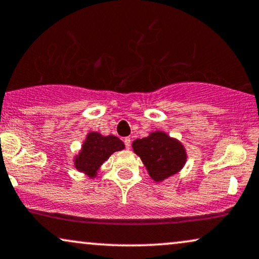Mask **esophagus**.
Wrapping results in <instances>:
<instances>
[{
  "mask_svg": "<svg viewBox=\"0 0 259 259\" xmlns=\"http://www.w3.org/2000/svg\"><path fill=\"white\" fill-rule=\"evenodd\" d=\"M124 145H125L127 149H129L130 146H132V139H130V137H125V139H124Z\"/></svg>",
  "mask_w": 259,
  "mask_h": 259,
  "instance_id": "obj_1",
  "label": "esophagus"
}]
</instances>
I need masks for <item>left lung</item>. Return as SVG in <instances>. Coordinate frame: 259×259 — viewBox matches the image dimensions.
<instances>
[{
    "mask_svg": "<svg viewBox=\"0 0 259 259\" xmlns=\"http://www.w3.org/2000/svg\"><path fill=\"white\" fill-rule=\"evenodd\" d=\"M133 149L155 182H161L176 175L186 161L184 146L163 132H155L143 139L135 140Z\"/></svg>",
    "mask_w": 259,
    "mask_h": 259,
    "instance_id": "1",
    "label": "left lung"
}]
</instances>
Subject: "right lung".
Instances as JSON below:
<instances>
[{
    "label": "right lung",
    "mask_w": 259,
    "mask_h": 259,
    "mask_svg": "<svg viewBox=\"0 0 259 259\" xmlns=\"http://www.w3.org/2000/svg\"><path fill=\"white\" fill-rule=\"evenodd\" d=\"M124 149V143L118 137L109 135L103 136L99 133H90L83 142L82 149L75 158V167L80 172L86 173L93 178L104 161L110 158L111 154Z\"/></svg>",
    "instance_id": "right-lung-1"
}]
</instances>
